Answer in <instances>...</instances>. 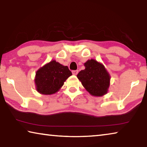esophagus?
<instances>
[{
  "mask_svg": "<svg viewBox=\"0 0 147 147\" xmlns=\"http://www.w3.org/2000/svg\"><path fill=\"white\" fill-rule=\"evenodd\" d=\"M72 73H73V74H74V75H76V74H78V70L73 71H72Z\"/></svg>",
  "mask_w": 147,
  "mask_h": 147,
  "instance_id": "34e87169",
  "label": "esophagus"
}]
</instances>
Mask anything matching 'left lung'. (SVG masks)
I'll use <instances>...</instances> for the list:
<instances>
[{"mask_svg": "<svg viewBox=\"0 0 147 147\" xmlns=\"http://www.w3.org/2000/svg\"><path fill=\"white\" fill-rule=\"evenodd\" d=\"M85 69L77 74V78L91 95L101 96L108 93L110 76L102 64L95 59H89L84 63Z\"/></svg>", "mask_w": 147, "mask_h": 147, "instance_id": "obj_1", "label": "left lung"}]
</instances>
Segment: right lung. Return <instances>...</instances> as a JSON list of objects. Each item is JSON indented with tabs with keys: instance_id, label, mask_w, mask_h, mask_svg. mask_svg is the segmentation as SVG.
Returning a JSON list of instances; mask_svg holds the SVG:
<instances>
[{
	"instance_id": "right-lung-1",
	"label": "right lung",
	"mask_w": 147,
	"mask_h": 147,
	"mask_svg": "<svg viewBox=\"0 0 147 147\" xmlns=\"http://www.w3.org/2000/svg\"><path fill=\"white\" fill-rule=\"evenodd\" d=\"M71 75V71L67 66H64L55 60L50 61L36 72L34 80L36 90L43 94L55 93Z\"/></svg>"
}]
</instances>
